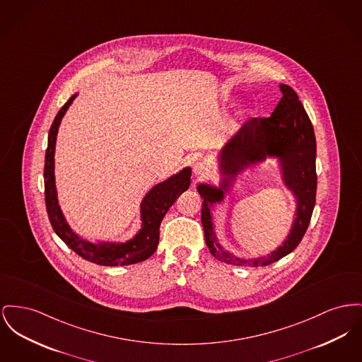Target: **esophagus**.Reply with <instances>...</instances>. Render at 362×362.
Returning a JSON list of instances; mask_svg holds the SVG:
<instances>
[{
    "label": "esophagus",
    "mask_w": 362,
    "mask_h": 362,
    "mask_svg": "<svg viewBox=\"0 0 362 362\" xmlns=\"http://www.w3.org/2000/svg\"><path fill=\"white\" fill-rule=\"evenodd\" d=\"M192 172H194V175L197 177H204V176H206L209 173V165L206 163H204V161H197L194 164V167H192Z\"/></svg>",
    "instance_id": "obj_1"
}]
</instances>
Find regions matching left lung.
<instances>
[{
    "label": "left lung",
    "instance_id": "1",
    "mask_svg": "<svg viewBox=\"0 0 362 362\" xmlns=\"http://www.w3.org/2000/svg\"><path fill=\"white\" fill-rule=\"evenodd\" d=\"M281 100L269 117H255L239 128L220 151L218 168L223 176L220 186L201 183L197 186L202 202L201 221L205 242L217 259L242 267H265L290 255L306 233L316 204V136L310 119L297 93L287 85H280ZM276 156L285 184L298 198L293 227L286 240L267 257L239 259L224 251L216 242L212 230L213 203L221 202L234 176L249 165Z\"/></svg>",
    "mask_w": 362,
    "mask_h": 362
}]
</instances>
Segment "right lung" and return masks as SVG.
<instances>
[{"label": "right lung", "mask_w": 362, "mask_h": 362, "mask_svg": "<svg viewBox=\"0 0 362 362\" xmlns=\"http://www.w3.org/2000/svg\"><path fill=\"white\" fill-rule=\"evenodd\" d=\"M78 94H74L56 115L52 127L49 129L47 149L45 154V204L46 211L50 220V224L54 233L59 235L65 245L72 249L76 255H81L90 262L105 265V267H117V265H129L148 259L157 249L160 239V224L168 212L173 202L179 195L190 187L192 168H183L176 175L170 176L167 180L156 185L150 192L144 197L141 204V230L134 235L127 242H98L91 243L74 233L69 224L65 220L64 214L59 205L56 179H54V149L56 138L60 123L64 117L65 112L74 103Z\"/></svg>", "instance_id": "obj_1"}]
</instances>
